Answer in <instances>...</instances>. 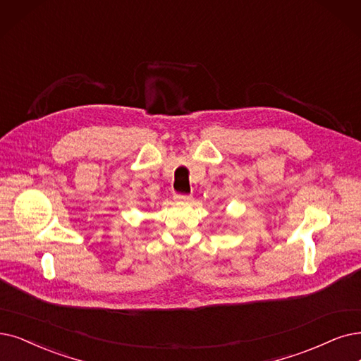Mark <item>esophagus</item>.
Listing matches in <instances>:
<instances>
[{
  "mask_svg": "<svg viewBox=\"0 0 361 361\" xmlns=\"http://www.w3.org/2000/svg\"><path fill=\"white\" fill-rule=\"evenodd\" d=\"M176 201H182V203H188V201L192 200L191 195H175Z\"/></svg>",
  "mask_w": 361,
  "mask_h": 361,
  "instance_id": "obj_1",
  "label": "esophagus"
}]
</instances>
